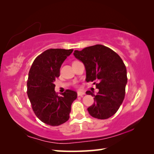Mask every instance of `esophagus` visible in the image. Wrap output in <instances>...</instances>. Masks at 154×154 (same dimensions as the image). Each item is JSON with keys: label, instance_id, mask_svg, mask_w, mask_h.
I'll return each instance as SVG.
<instances>
[{"label": "esophagus", "instance_id": "obj_1", "mask_svg": "<svg viewBox=\"0 0 154 154\" xmlns=\"http://www.w3.org/2000/svg\"><path fill=\"white\" fill-rule=\"evenodd\" d=\"M83 95H85L84 92H77V96H83Z\"/></svg>", "mask_w": 154, "mask_h": 154}]
</instances>
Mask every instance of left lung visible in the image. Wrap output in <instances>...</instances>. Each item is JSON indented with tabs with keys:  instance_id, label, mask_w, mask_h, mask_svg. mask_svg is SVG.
Listing matches in <instances>:
<instances>
[{
	"instance_id": "8db88e82",
	"label": "left lung",
	"mask_w": 154,
	"mask_h": 154,
	"mask_svg": "<svg viewBox=\"0 0 154 154\" xmlns=\"http://www.w3.org/2000/svg\"><path fill=\"white\" fill-rule=\"evenodd\" d=\"M75 58L85 65L87 82H94L99 92L91 91L94 103L88 108L93 118L105 119L113 116L123 102L127 83L126 68L116 52L103 45H95L75 50Z\"/></svg>"
}]
</instances>
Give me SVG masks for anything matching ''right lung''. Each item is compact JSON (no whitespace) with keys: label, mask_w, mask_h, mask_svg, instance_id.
Returning <instances> with one entry per match:
<instances>
[{"label":"right lung","mask_w":154,"mask_h":154,"mask_svg":"<svg viewBox=\"0 0 154 154\" xmlns=\"http://www.w3.org/2000/svg\"><path fill=\"white\" fill-rule=\"evenodd\" d=\"M72 51L48 49L35 58L28 74L27 94L34 113L41 122L52 126L69 120L71 105L77 96L71 90H66L61 96L54 91V83L60 77L61 65Z\"/></svg>","instance_id":"add662e5"}]
</instances>
